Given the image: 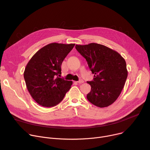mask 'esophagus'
Here are the masks:
<instances>
[{"instance_id":"obj_1","label":"esophagus","mask_w":150,"mask_h":150,"mask_svg":"<svg viewBox=\"0 0 150 150\" xmlns=\"http://www.w3.org/2000/svg\"><path fill=\"white\" fill-rule=\"evenodd\" d=\"M83 80H82V79H80V80H79L78 81H77V82L78 83H83Z\"/></svg>"}]
</instances>
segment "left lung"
Returning a JSON list of instances; mask_svg holds the SVG:
<instances>
[{"label":"left lung","mask_w":150,"mask_h":150,"mask_svg":"<svg viewBox=\"0 0 150 150\" xmlns=\"http://www.w3.org/2000/svg\"><path fill=\"white\" fill-rule=\"evenodd\" d=\"M75 48L94 74L93 80L87 81L91 87L88 100L101 108L111 105L120 94L127 76L125 59L115 50L94 42L76 45Z\"/></svg>","instance_id":"1"}]
</instances>
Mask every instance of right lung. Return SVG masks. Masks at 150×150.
<instances>
[{"instance_id":"obj_1","label":"right lung","mask_w":150,"mask_h":150,"mask_svg":"<svg viewBox=\"0 0 150 150\" xmlns=\"http://www.w3.org/2000/svg\"><path fill=\"white\" fill-rule=\"evenodd\" d=\"M75 45L49 44L37 51L27 63L24 72L26 86L38 104L46 108L54 106L71 88L72 81L57 75L61 74L63 60Z\"/></svg>"}]
</instances>
